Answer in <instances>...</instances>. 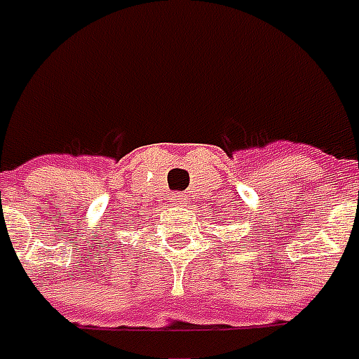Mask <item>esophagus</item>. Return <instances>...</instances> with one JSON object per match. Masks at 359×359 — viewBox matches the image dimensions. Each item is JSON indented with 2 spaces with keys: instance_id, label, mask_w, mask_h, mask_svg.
Masks as SVG:
<instances>
[{
  "instance_id": "obj_1",
  "label": "esophagus",
  "mask_w": 359,
  "mask_h": 359,
  "mask_svg": "<svg viewBox=\"0 0 359 359\" xmlns=\"http://www.w3.org/2000/svg\"><path fill=\"white\" fill-rule=\"evenodd\" d=\"M174 201H176V202H182L183 198H182V196H180V195H177V198H174Z\"/></svg>"
}]
</instances>
